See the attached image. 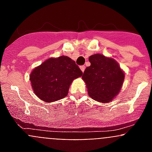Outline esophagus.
<instances>
[{"instance_id":"34e87169","label":"esophagus","mask_w":152,"mask_h":152,"mask_svg":"<svg viewBox=\"0 0 152 152\" xmlns=\"http://www.w3.org/2000/svg\"><path fill=\"white\" fill-rule=\"evenodd\" d=\"M80 70H81V72H84V70H85V66H84V65H82V66L80 67Z\"/></svg>"}]
</instances>
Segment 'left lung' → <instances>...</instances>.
I'll list each match as a JSON object with an SVG mask.
<instances>
[{"mask_svg": "<svg viewBox=\"0 0 152 152\" xmlns=\"http://www.w3.org/2000/svg\"><path fill=\"white\" fill-rule=\"evenodd\" d=\"M91 66L82 74L89 96L93 100L106 103L119 94L125 78V73L113 58L102 54L89 57Z\"/></svg>", "mask_w": 152, "mask_h": 152, "instance_id": "left-lung-1", "label": "left lung"}]
</instances>
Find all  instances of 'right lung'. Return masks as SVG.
<instances>
[{
	"label": "right lung",
	"instance_id": "right-lung-1",
	"mask_svg": "<svg viewBox=\"0 0 152 152\" xmlns=\"http://www.w3.org/2000/svg\"><path fill=\"white\" fill-rule=\"evenodd\" d=\"M82 72L75 61L61 56L48 58L36 67L29 75L35 94L46 103L65 97L75 79L81 77Z\"/></svg>",
	"mask_w": 152,
	"mask_h": 152
}]
</instances>
